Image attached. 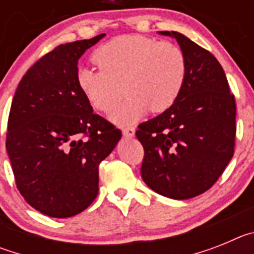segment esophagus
I'll return each instance as SVG.
<instances>
[{
  "instance_id": "esophagus-1",
  "label": "esophagus",
  "mask_w": 254,
  "mask_h": 254,
  "mask_svg": "<svg viewBox=\"0 0 254 254\" xmlns=\"http://www.w3.org/2000/svg\"><path fill=\"white\" fill-rule=\"evenodd\" d=\"M122 133L125 137H133L134 136V128L133 127H125L122 129Z\"/></svg>"
}]
</instances>
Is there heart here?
Returning a JSON list of instances; mask_svg holds the SVG:
<instances>
[{
    "label": "heart",
    "mask_w": 254,
    "mask_h": 254,
    "mask_svg": "<svg viewBox=\"0 0 254 254\" xmlns=\"http://www.w3.org/2000/svg\"><path fill=\"white\" fill-rule=\"evenodd\" d=\"M93 61L99 69H80L78 89L100 112L112 111L125 90L128 98L112 113L122 125L137 121L147 109L155 114L168 111L187 78V58L181 47L143 35L114 38L94 52Z\"/></svg>",
    "instance_id": "b5f03b06"
}]
</instances>
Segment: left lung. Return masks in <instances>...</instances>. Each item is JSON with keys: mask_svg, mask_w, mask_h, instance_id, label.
<instances>
[{"mask_svg": "<svg viewBox=\"0 0 254 254\" xmlns=\"http://www.w3.org/2000/svg\"><path fill=\"white\" fill-rule=\"evenodd\" d=\"M187 58V78L177 102L152 120L138 125L143 146L141 176L161 196L196 197L216 183L235 147V104L219 61L177 31Z\"/></svg>", "mask_w": 254, "mask_h": 254, "instance_id": "left-lung-1", "label": "left lung"}]
</instances>
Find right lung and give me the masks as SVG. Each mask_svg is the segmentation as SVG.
<instances>
[{
    "instance_id": "add662e5",
    "label": "right lung",
    "mask_w": 254,
    "mask_h": 254,
    "mask_svg": "<svg viewBox=\"0 0 254 254\" xmlns=\"http://www.w3.org/2000/svg\"><path fill=\"white\" fill-rule=\"evenodd\" d=\"M104 34L61 44L35 62L19 82L7 122L6 149L26 202L51 217H71L93 203L99 164L122 132L78 89L77 61Z\"/></svg>"
}]
</instances>
